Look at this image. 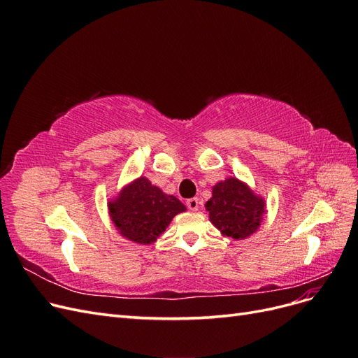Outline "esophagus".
Returning a JSON list of instances; mask_svg holds the SVG:
<instances>
[{
  "label": "esophagus",
  "instance_id": "obj_1",
  "mask_svg": "<svg viewBox=\"0 0 358 358\" xmlns=\"http://www.w3.org/2000/svg\"><path fill=\"white\" fill-rule=\"evenodd\" d=\"M199 204H200V201H199V199H189L188 201H187V206H188V209L189 210H199Z\"/></svg>",
  "mask_w": 358,
  "mask_h": 358
}]
</instances>
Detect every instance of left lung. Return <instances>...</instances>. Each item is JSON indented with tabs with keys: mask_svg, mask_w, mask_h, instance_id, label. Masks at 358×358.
Instances as JSON below:
<instances>
[{
	"mask_svg": "<svg viewBox=\"0 0 358 358\" xmlns=\"http://www.w3.org/2000/svg\"><path fill=\"white\" fill-rule=\"evenodd\" d=\"M206 210L221 234L234 241L252 236L267 212L264 197L236 176L215 183L212 197L206 201Z\"/></svg>",
	"mask_w": 358,
	"mask_h": 358,
	"instance_id": "8db88e82",
	"label": "left lung"
}]
</instances>
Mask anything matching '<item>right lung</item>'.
<instances>
[{"instance_id":"1","label":"right lung","mask_w":358,"mask_h":358,"mask_svg":"<svg viewBox=\"0 0 358 358\" xmlns=\"http://www.w3.org/2000/svg\"><path fill=\"white\" fill-rule=\"evenodd\" d=\"M107 209L117 233L138 245L157 242L171 220L187 210L180 200L152 185L145 176H138L119 189L107 201Z\"/></svg>"}]
</instances>
